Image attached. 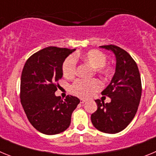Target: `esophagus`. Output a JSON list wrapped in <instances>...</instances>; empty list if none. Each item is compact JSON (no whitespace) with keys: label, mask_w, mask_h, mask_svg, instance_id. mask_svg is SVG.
Segmentation results:
<instances>
[{"label":"esophagus","mask_w":156,"mask_h":156,"mask_svg":"<svg viewBox=\"0 0 156 156\" xmlns=\"http://www.w3.org/2000/svg\"><path fill=\"white\" fill-rule=\"evenodd\" d=\"M80 103L81 104H83V103H85L86 102V100H85V99H83V98H80Z\"/></svg>","instance_id":"34e87169"}]
</instances>
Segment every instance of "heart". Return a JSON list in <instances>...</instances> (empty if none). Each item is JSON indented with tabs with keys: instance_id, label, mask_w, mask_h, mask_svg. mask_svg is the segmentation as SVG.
Instances as JSON below:
<instances>
[{
	"instance_id": "heart-1",
	"label": "heart",
	"mask_w": 156,
	"mask_h": 156,
	"mask_svg": "<svg viewBox=\"0 0 156 156\" xmlns=\"http://www.w3.org/2000/svg\"><path fill=\"white\" fill-rule=\"evenodd\" d=\"M80 58L84 62L87 63L95 69V71L98 73H108L109 69L105 67L107 61V57L104 53L98 50H90L84 52L79 55ZM62 73L66 78H72L76 74V64L75 59L73 57H68L62 64ZM101 83L98 80H83L78 79L72 85L71 90L74 94L80 98L90 97L95 91L100 89Z\"/></svg>"
}]
</instances>
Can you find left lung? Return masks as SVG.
Listing matches in <instances>:
<instances>
[{
    "label": "left lung",
    "instance_id": "1",
    "mask_svg": "<svg viewBox=\"0 0 156 156\" xmlns=\"http://www.w3.org/2000/svg\"><path fill=\"white\" fill-rule=\"evenodd\" d=\"M111 51L116 59L115 72L107 87L101 92L111 98L109 103L95 100L97 111L90 116L92 124L98 130L116 133L131 122L138 108L141 97V80L138 67L132 57L115 45L100 46Z\"/></svg>",
    "mask_w": 156,
    "mask_h": 156
}]
</instances>
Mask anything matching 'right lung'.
<instances>
[{"label":"right lung","instance_id":"1","mask_svg":"<svg viewBox=\"0 0 156 156\" xmlns=\"http://www.w3.org/2000/svg\"><path fill=\"white\" fill-rule=\"evenodd\" d=\"M76 49L48 47L30 56L21 76V103L30 122L41 133L54 135L69 126L71 115L80 103L67 95H55L58 81L62 77V64Z\"/></svg>","mask_w":156,"mask_h":156}]
</instances>
